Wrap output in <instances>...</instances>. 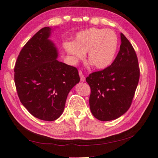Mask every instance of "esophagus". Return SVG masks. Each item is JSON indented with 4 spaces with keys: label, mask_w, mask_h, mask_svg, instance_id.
<instances>
[{
    "label": "esophagus",
    "mask_w": 158,
    "mask_h": 158,
    "mask_svg": "<svg viewBox=\"0 0 158 158\" xmlns=\"http://www.w3.org/2000/svg\"><path fill=\"white\" fill-rule=\"evenodd\" d=\"M79 77H80V79H81V81H85V76L83 75V74L82 73V71H79Z\"/></svg>",
    "instance_id": "esophagus-1"
}]
</instances>
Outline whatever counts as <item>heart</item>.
I'll return each instance as SVG.
<instances>
[{"label":"heart","instance_id":"obj_1","mask_svg":"<svg viewBox=\"0 0 158 158\" xmlns=\"http://www.w3.org/2000/svg\"><path fill=\"white\" fill-rule=\"evenodd\" d=\"M118 38L112 29L89 28L77 34L74 42H66L65 50L74 61L82 60L88 52V61L94 69L103 70L115 60Z\"/></svg>","mask_w":158,"mask_h":158}]
</instances>
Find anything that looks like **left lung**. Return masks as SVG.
<instances>
[{
  "label": "left lung",
  "mask_w": 158,
  "mask_h": 158,
  "mask_svg": "<svg viewBox=\"0 0 158 158\" xmlns=\"http://www.w3.org/2000/svg\"><path fill=\"white\" fill-rule=\"evenodd\" d=\"M120 40V51L110 66L86 78L91 88V112L101 121L115 120L129 110L140 78L134 48L122 33Z\"/></svg>",
  "instance_id": "8db88e82"
}]
</instances>
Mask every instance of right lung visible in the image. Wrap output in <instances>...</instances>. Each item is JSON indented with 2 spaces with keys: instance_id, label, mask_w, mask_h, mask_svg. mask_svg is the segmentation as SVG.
<instances>
[{
  "instance_id": "1",
  "label": "right lung",
  "mask_w": 158,
  "mask_h": 158,
  "mask_svg": "<svg viewBox=\"0 0 158 158\" xmlns=\"http://www.w3.org/2000/svg\"><path fill=\"white\" fill-rule=\"evenodd\" d=\"M44 27L24 46L14 68L22 104L35 118L53 121L62 114L68 94L80 81L75 67L59 61L58 50Z\"/></svg>"
}]
</instances>
